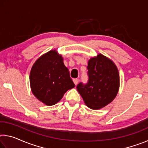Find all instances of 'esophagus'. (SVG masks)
<instances>
[{
	"instance_id": "obj_1",
	"label": "esophagus",
	"mask_w": 148,
	"mask_h": 148,
	"mask_svg": "<svg viewBox=\"0 0 148 148\" xmlns=\"http://www.w3.org/2000/svg\"><path fill=\"white\" fill-rule=\"evenodd\" d=\"M73 82H74V84H75V85H76H76H77V84H78L79 79H77V78H75V79H73Z\"/></svg>"
}]
</instances>
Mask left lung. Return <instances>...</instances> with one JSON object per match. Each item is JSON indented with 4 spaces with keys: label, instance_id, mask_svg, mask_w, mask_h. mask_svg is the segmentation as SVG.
Wrapping results in <instances>:
<instances>
[{
    "label": "left lung",
    "instance_id": "left-lung-1",
    "mask_svg": "<svg viewBox=\"0 0 148 148\" xmlns=\"http://www.w3.org/2000/svg\"><path fill=\"white\" fill-rule=\"evenodd\" d=\"M88 83L76 88L87 107L99 110L114 101L119 89V74L111 59L101 53L88 61Z\"/></svg>",
    "mask_w": 148,
    "mask_h": 148
}]
</instances>
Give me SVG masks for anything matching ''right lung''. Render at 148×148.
<instances>
[{
    "instance_id": "add662e5",
    "label": "right lung",
    "mask_w": 148,
    "mask_h": 148,
    "mask_svg": "<svg viewBox=\"0 0 148 148\" xmlns=\"http://www.w3.org/2000/svg\"><path fill=\"white\" fill-rule=\"evenodd\" d=\"M29 80L32 93L47 106L57 104L65 92L75 87L63 57L56 49L50 50L35 61Z\"/></svg>"
}]
</instances>
